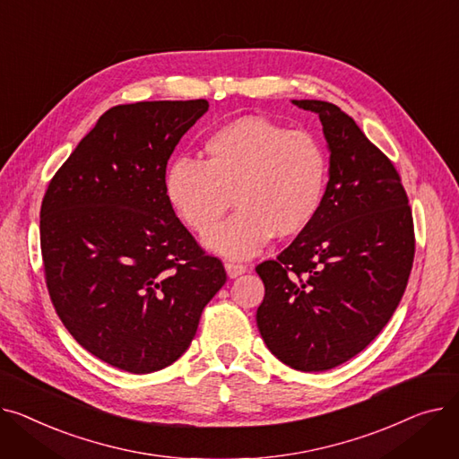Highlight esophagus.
Wrapping results in <instances>:
<instances>
[{
	"instance_id": "34e87169",
	"label": "esophagus",
	"mask_w": 459,
	"mask_h": 459,
	"mask_svg": "<svg viewBox=\"0 0 459 459\" xmlns=\"http://www.w3.org/2000/svg\"><path fill=\"white\" fill-rule=\"evenodd\" d=\"M224 266H226V273H228L230 278H237V276L247 273V264H242V263H231V261H228Z\"/></svg>"
}]
</instances>
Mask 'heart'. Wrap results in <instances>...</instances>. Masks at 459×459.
I'll list each match as a JSON object with an SVG mask.
<instances>
[{
	"instance_id": "heart-1",
	"label": "heart",
	"mask_w": 459,
	"mask_h": 459,
	"mask_svg": "<svg viewBox=\"0 0 459 459\" xmlns=\"http://www.w3.org/2000/svg\"><path fill=\"white\" fill-rule=\"evenodd\" d=\"M205 160L181 157L165 176L167 196L196 233L216 225L232 206L241 211L205 235L226 257H250L274 237L290 238L313 226L326 200L330 157L315 134L263 117H242L214 129Z\"/></svg>"
}]
</instances>
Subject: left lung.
Returning <instances> with one entry per match:
<instances>
[{
	"label": "left lung",
	"mask_w": 459,
	"mask_h": 459,
	"mask_svg": "<svg viewBox=\"0 0 459 459\" xmlns=\"http://www.w3.org/2000/svg\"><path fill=\"white\" fill-rule=\"evenodd\" d=\"M322 122L330 181L309 230L255 273L264 283L257 328L290 368H333L378 335L406 290L415 255L413 214L400 176L337 105L292 100Z\"/></svg>",
	"instance_id": "1"
}]
</instances>
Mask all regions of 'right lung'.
<instances>
[{
	"mask_svg": "<svg viewBox=\"0 0 459 459\" xmlns=\"http://www.w3.org/2000/svg\"><path fill=\"white\" fill-rule=\"evenodd\" d=\"M207 100L139 101L105 111L51 178L40 250L53 307L98 359L133 374L172 365L226 283L179 222L167 163Z\"/></svg>",
	"mask_w": 459,
	"mask_h": 459,
	"instance_id": "right-lung-1",
	"label": "right lung"
}]
</instances>
